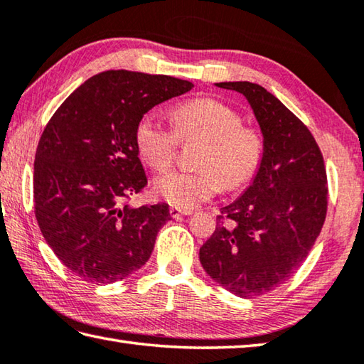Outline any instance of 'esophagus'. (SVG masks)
Wrapping results in <instances>:
<instances>
[{"instance_id":"1","label":"esophagus","mask_w":364,"mask_h":364,"mask_svg":"<svg viewBox=\"0 0 364 364\" xmlns=\"http://www.w3.org/2000/svg\"><path fill=\"white\" fill-rule=\"evenodd\" d=\"M191 209H182V208H169V214H171V217L173 218H179V217H182V215H190L191 214Z\"/></svg>"}]
</instances>
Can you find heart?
I'll return each instance as SVG.
<instances>
[{
  "label": "heart",
  "mask_w": 364,
  "mask_h": 364,
  "mask_svg": "<svg viewBox=\"0 0 364 364\" xmlns=\"http://www.w3.org/2000/svg\"><path fill=\"white\" fill-rule=\"evenodd\" d=\"M173 125L147 112L136 127V146L155 171H166L177 159L181 142L203 141L198 169H179L155 181L156 195L176 208L191 209L222 190H236L257 176L264 156L262 133L242 125L241 114L225 102L196 98L171 112Z\"/></svg>",
  "instance_id": "heart-1"
}]
</instances>
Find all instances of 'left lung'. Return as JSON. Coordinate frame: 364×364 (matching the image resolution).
Returning <instances> with one entry per match:
<instances>
[{
	"label": "left lung",
	"mask_w": 364,
	"mask_h": 364,
	"mask_svg": "<svg viewBox=\"0 0 364 364\" xmlns=\"http://www.w3.org/2000/svg\"><path fill=\"white\" fill-rule=\"evenodd\" d=\"M217 87L249 100L264 156L245 193L220 209L200 262L223 289L255 298L284 285L309 255L326 217V169L309 128L266 88L252 82Z\"/></svg>",
	"instance_id": "1"
}]
</instances>
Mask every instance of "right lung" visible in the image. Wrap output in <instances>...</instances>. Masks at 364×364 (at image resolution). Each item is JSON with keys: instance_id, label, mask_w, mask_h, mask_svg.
I'll return each mask as SVG.
<instances>
[{"instance_id": "1", "label": "right lung", "mask_w": 364, "mask_h": 364, "mask_svg": "<svg viewBox=\"0 0 364 364\" xmlns=\"http://www.w3.org/2000/svg\"><path fill=\"white\" fill-rule=\"evenodd\" d=\"M191 88L171 75L105 71L75 88L46 125L34 159V215L57 258L85 282H117L147 263L171 215L166 203L127 204L147 187L136 127Z\"/></svg>"}]
</instances>
